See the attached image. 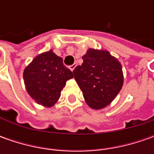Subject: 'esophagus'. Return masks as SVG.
Returning a JSON list of instances; mask_svg holds the SVG:
<instances>
[{
	"label": "esophagus",
	"mask_w": 154,
	"mask_h": 154,
	"mask_svg": "<svg viewBox=\"0 0 154 154\" xmlns=\"http://www.w3.org/2000/svg\"><path fill=\"white\" fill-rule=\"evenodd\" d=\"M76 68V63H74L73 65H71V66L69 67V68H70V70H71V71H74V68Z\"/></svg>",
	"instance_id": "esophagus-1"
}]
</instances>
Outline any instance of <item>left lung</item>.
Instances as JSON below:
<instances>
[{
	"mask_svg": "<svg viewBox=\"0 0 154 154\" xmlns=\"http://www.w3.org/2000/svg\"><path fill=\"white\" fill-rule=\"evenodd\" d=\"M83 63L74 68V79L86 103L94 109L106 107L113 101L123 84L121 63L107 51L89 49Z\"/></svg>",
	"mask_w": 154,
	"mask_h": 154,
	"instance_id": "left-lung-1",
	"label": "left lung"
}]
</instances>
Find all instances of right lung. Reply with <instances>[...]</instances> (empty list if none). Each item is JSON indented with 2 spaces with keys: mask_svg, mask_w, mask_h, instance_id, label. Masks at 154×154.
<instances>
[{
  "mask_svg": "<svg viewBox=\"0 0 154 154\" xmlns=\"http://www.w3.org/2000/svg\"><path fill=\"white\" fill-rule=\"evenodd\" d=\"M23 77L31 98L39 104L51 107L60 98L66 81L74 78V74L64 66L62 57L51 50L36 56L25 68Z\"/></svg>",
  "mask_w": 154,
  "mask_h": 154,
  "instance_id": "right-lung-1",
  "label": "right lung"
}]
</instances>
